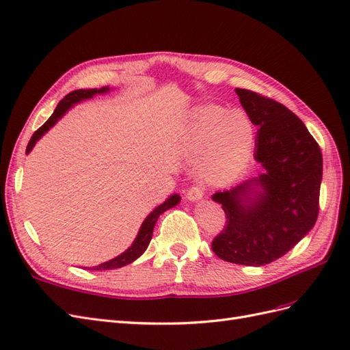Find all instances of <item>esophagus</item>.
I'll return each mask as SVG.
<instances>
[{"label": "esophagus", "mask_w": 350, "mask_h": 350, "mask_svg": "<svg viewBox=\"0 0 350 350\" xmlns=\"http://www.w3.org/2000/svg\"><path fill=\"white\" fill-rule=\"evenodd\" d=\"M203 197H204V189L198 185L191 187L187 193V198L191 201V203H197V201H200Z\"/></svg>", "instance_id": "obj_1"}]
</instances>
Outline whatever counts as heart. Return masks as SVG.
<instances>
[{
    "label": "heart",
    "instance_id": "obj_1",
    "mask_svg": "<svg viewBox=\"0 0 350 350\" xmlns=\"http://www.w3.org/2000/svg\"><path fill=\"white\" fill-rule=\"evenodd\" d=\"M252 126L241 111L204 103L188 113L184 152L201 159V175L208 184H229L243 172L252 150Z\"/></svg>",
    "mask_w": 350,
    "mask_h": 350
}]
</instances>
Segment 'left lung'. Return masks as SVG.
<instances>
[{
  "label": "left lung",
  "instance_id": "obj_1",
  "mask_svg": "<svg viewBox=\"0 0 350 350\" xmlns=\"http://www.w3.org/2000/svg\"><path fill=\"white\" fill-rule=\"evenodd\" d=\"M258 126L254 157L262 174L211 196L226 215L225 230L211 242L221 260L260 267L291 251L314 228L323 179L320 146L284 105L235 89Z\"/></svg>",
  "mask_w": 350,
  "mask_h": 350
}]
</instances>
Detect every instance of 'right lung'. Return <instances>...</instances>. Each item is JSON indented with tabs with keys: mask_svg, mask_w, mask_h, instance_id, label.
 Instances as JSON below:
<instances>
[{
	"mask_svg": "<svg viewBox=\"0 0 350 350\" xmlns=\"http://www.w3.org/2000/svg\"><path fill=\"white\" fill-rule=\"evenodd\" d=\"M108 92H111L109 86H105V88H100V89H79V90H74V92L68 93L67 96L58 103V107L55 108L54 113L49 116V120L44 125H42L38 131H35L33 135H31V139L27 144L26 154H29L31 152V149H33L36 142L40 139V137L45 135L49 131V129H52V126H54L62 118V116H64V113L70 108H72V105H76L81 100L92 99L93 96H96V94H103V93H108ZM179 201H181V197H179V194L169 196L161 206H157L152 211V213L144 219V221L140 226L139 234H137L134 242L131 243V247H129V250H125L122 254H120L118 257H115L109 261H105V262L99 264V266L90 267L89 270H113V269L124 267V266H126V264H131L133 261H135L147 250V247H149L152 235H153V229H154V225H156L159 216L165 213L166 210L175 207L179 203Z\"/></svg>",
	"mask_w": 350,
	"mask_h": 350,
	"instance_id": "add662e5",
	"label": "right lung"
}]
</instances>
